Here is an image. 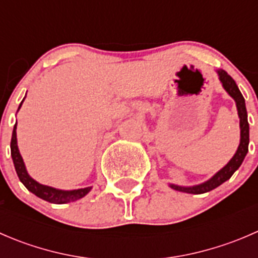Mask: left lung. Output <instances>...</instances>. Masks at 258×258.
I'll return each mask as SVG.
<instances>
[{"mask_svg":"<svg viewBox=\"0 0 258 258\" xmlns=\"http://www.w3.org/2000/svg\"><path fill=\"white\" fill-rule=\"evenodd\" d=\"M218 79H220L222 87L225 88L226 92L235 100L236 107H237L238 118H240V145H238L237 151L227 162V165L223 166L218 172H216L207 181L202 182L200 184H195V186H178V184L170 183L168 186L172 189L179 192H186V194H194L200 195L205 194L215 189L223 182L231 178V176L238 170V167L243 162L244 157H246L247 152H248V142H249V126H248V119H247V110H246V103H244V98L242 96L241 91L238 90L237 85H236L235 80L230 76L226 71L223 70H217Z\"/></svg>","mask_w":258,"mask_h":258,"instance_id":"left-lung-1","label":"left lung"}]
</instances>
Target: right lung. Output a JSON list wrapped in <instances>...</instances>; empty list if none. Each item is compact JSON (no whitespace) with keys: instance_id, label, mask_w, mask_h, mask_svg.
Wrapping results in <instances>:
<instances>
[{"instance_id":"right-lung-1","label":"right lung","mask_w":258,"mask_h":258,"mask_svg":"<svg viewBox=\"0 0 258 258\" xmlns=\"http://www.w3.org/2000/svg\"><path fill=\"white\" fill-rule=\"evenodd\" d=\"M23 101H25V98H23L22 102H21L20 106H18V110H20L21 106H22ZM16 130H17V122L15 123L14 131H12L11 157H12V161H14L15 170H16L18 178H20V181L22 182L23 186H25L28 191L32 192L33 195H36V196L40 197V199L45 200V201L51 202V204H56V205H63V204H69V202L77 201V200L85 197L86 195L91 191L92 187H85V188H79V189H58V188H54V187L46 186V184L40 183V182H37L36 179L31 177V176L28 175L27 170H26L25 162H23V158L22 156H21L20 150H18Z\"/></svg>"}]
</instances>
